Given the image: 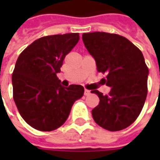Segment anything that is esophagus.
Returning <instances> with one entry per match:
<instances>
[{
	"mask_svg": "<svg viewBox=\"0 0 160 160\" xmlns=\"http://www.w3.org/2000/svg\"><path fill=\"white\" fill-rule=\"evenodd\" d=\"M84 94H85V96H88V95L90 94V91L87 90V89H85V92H84Z\"/></svg>",
	"mask_w": 160,
	"mask_h": 160,
	"instance_id": "34e87169",
	"label": "esophagus"
}]
</instances>
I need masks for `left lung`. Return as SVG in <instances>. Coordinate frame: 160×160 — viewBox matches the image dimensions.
Instances as JSON below:
<instances>
[{
	"mask_svg": "<svg viewBox=\"0 0 160 160\" xmlns=\"http://www.w3.org/2000/svg\"><path fill=\"white\" fill-rule=\"evenodd\" d=\"M84 44L96 61L98 72L111 87L108 95L92 91L99 104L92 111L95 122L104 129L119 131L137 119L148 95V68L140 49L126 38L114 33H83Z\"/></svg>",
	"mask_w": 160,
	"mask_h": 160,
	"instance_id": "1",
	"label": "left lung"
}]
</instances>
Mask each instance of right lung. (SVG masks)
Segmentation results:
<instances>
[{
    "mask_svg": "<svg viewBox=\"0 0 160 160\" xmlns=\"http://www.w3.org/2000/svg\"><path fill=\"white\" fill-rule=\"evenodd\" d=\"M79 39V33L42 37L17 59L12 75L13 100L23 119L35 129L52 131L61 127L73 103L83 96L82 86L64 87L56 76Z\"/></svg>",
    "mask_w": 160,
    "mask_h": 160,
    "instance_id": "add662e5",
    "label": "right lung"
}]
</instances>
